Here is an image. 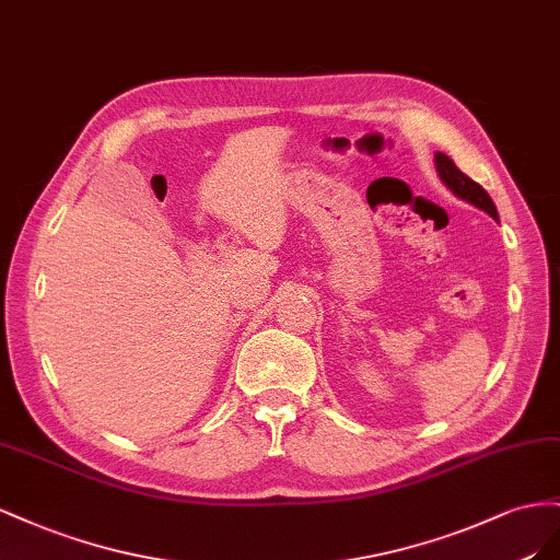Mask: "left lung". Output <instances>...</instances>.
I'll list each match as a JSON object with an SVG mask.
<instances>
[{
	"mask_svg": "<svg viewBox=\"0 0 560 560\" xmlns=\"http://www.w3.org/2000/svg\"><path fill=\"white\" fill-rule=\"evenodd\" d=\"M434 159H436L439 178H441L445 185H448V189L453 191L455 197L474 203L476 209H481V211H486L490 218L498 220V209H494V203H492L490 195H488V191H486L481 185H478L476 180H471L467 173H462V171L455 166V162H453V159H451L448 154L436 152Z\"/></svg>",
	"mask_w": 560,
	"mask_h": 560,
	"instance_id": "left-lung-1",
	"label": "left lung"
}]
</instances>
